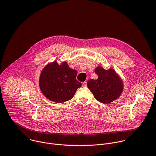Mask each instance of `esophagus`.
<instances>
[{"instance_id": "esophagus-1", "label": "esophagus", "mask_w": 156, "mask_h": 156, "mask_svg": "<svg viewBox=\"0 0 156 156\" xmlns=\"http://www.w3.org/2000/svg\"><path fill=\"white\" fill-rule=\"evenodd\" d=\"M82 87H87V82H86V81L82 83Z\"/></svg>"}]
</instances>
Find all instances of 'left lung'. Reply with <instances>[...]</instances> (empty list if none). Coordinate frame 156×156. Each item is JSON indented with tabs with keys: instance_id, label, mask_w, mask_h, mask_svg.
Instances as JSON below:
<instances>
[{
	"instance_id": "left-lung-1",
	"label": "left lung",
	"mask_w": 156,
	"mask_h": 156,
	"mask_svg": "<svg viewBox=\"0 0 156 156\" xmlns=\"http://www.w3.org/2000/svg\"><path fill=\"white\" fill-rule=\"evenodd\" d=\"M95 73L98 79H90L87 87L98 101L108 104L118 98L123 91V84L122 79L113 69L105 70L98 66Z\"/></svg>"
}]
</instances>
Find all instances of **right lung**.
Listing matches in <instances>:
<instances>
[{
    "instance_id": "obj_1",
    "label": "right lung",
    "mask_w": 156,
    "mask_h": 156,
    "mask_svg": "<svg viewBox=\"0 0 156 156\" xmlns=\"http://www.w3.org/2000/svg\"><path fill=\"white\" fill-rule=\"evenodd\" d=\"M77 71L70 68L66 61L58 65L56 61L47 65L39 78V87L48 100L60 103L72 99L82 83L76 80Z\"/></svg>"
}]
</instances>
